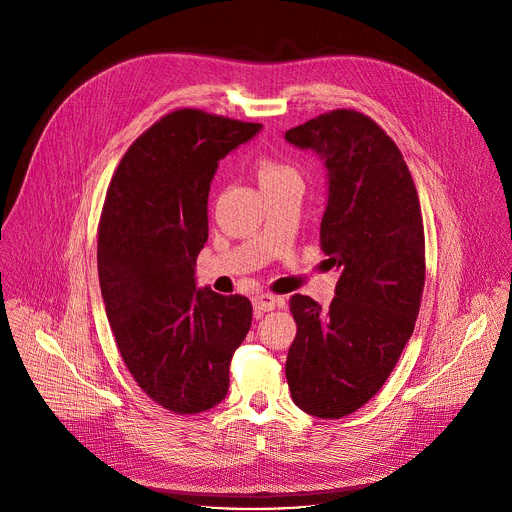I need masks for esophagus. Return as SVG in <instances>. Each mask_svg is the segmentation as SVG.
I'll return each mask as SVG.
<instances>
[{
    "label": "esophagus",
    "mask_w": 512,
    "mask_h": 512,
    "mask_svg": "<svg viewBox=\"0 0 512 512\" xmlns=\"http://www.w3.org/2000/svg\"><path fill=\"white\" fill-rule=\"evenodd\" d=\"M251 302H253V308L257 314L271 312V310H275V306H279V300L271 294H257V296H253Z\"/></svg>",
    "instance_id": "esophagus-1"
}]
</instances>
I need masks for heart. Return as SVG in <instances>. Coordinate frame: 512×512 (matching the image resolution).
<instances>
[{
    "instance_id": "heart-1",
    "label": "heart",
    "mask_w": 512,
    "mask_h": 512,
    "mask_svg": "<svg viewBox=\"0 0 512 512\" xmlns=\"http://www.w3.org/2000/svg\"><path fill=\"white\" fill-rule=\"evenodd\" d=\"M257 176H259V182L265 184V182H273V180H281V178H287V176H296V172L275 162V160H269V158H261L257 162Z\"/></svg>"
}]
</instances>
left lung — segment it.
Listing matches in <instances>:
<instances>
[{"label":"left lung","mask_w":512,"mask_h":512,"mask_svg":"<svg viewBox=\"0 0 512 512\" xmlns=\"http://www.w3.org/2000/svg\"><path fill=\"white\" fill-rule=\"evenodd\" d=\"M285 141L324 162L320 245L340 271L326 310L291 296L298 334L285 379L302 411L340 419L377 395L413 334L425 283L421 206L395 141L367 115L336 109Z\"/></svg>","instance_id":"1"}]
</instances>
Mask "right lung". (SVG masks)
Listing matches in <instances>:
<instances>
[{
  "label": "right lung",
  "instance_id": "add662e5",
  "mask_svg": "<svg viewBox=\"0 0 512 512\" xmlns=\"http://www.w3.org/2000/svg\"><path fill=\"white\" fill-rule=\"evenodd\" d=\"M261 127L178 109L133 141L107 190L97 243L107 320L141 391L180 415L227 397L251 328V302L198 287L194 267L218 162Z\"/></svg>",
  "mask_w": 512,
  "mask_h": 512
}]
</instances>
